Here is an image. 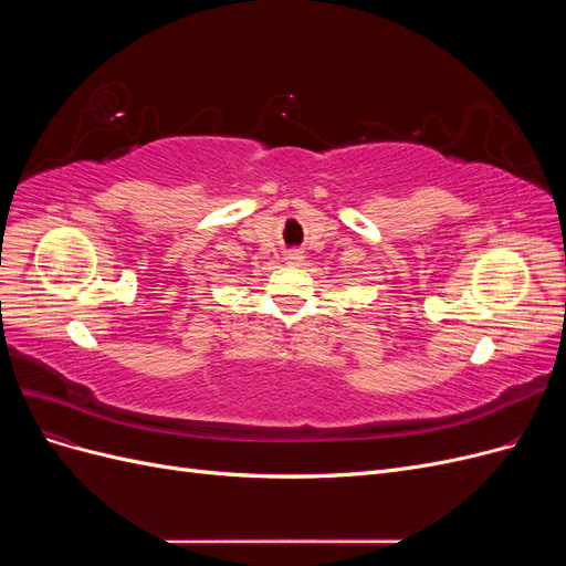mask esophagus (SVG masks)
I'll list each match as a JSON object with an SVG mask.
<instances>
[{"label":"esophagus","instance_id":"1","mask_svg":"<svg viewBox=\"0 0 566 566\" xmlns=\"http://www.w3.org/2000/svg\"><path fill=\"white\" fill-rule=\"evenodd\" d=\"M302 262H304V252H302V250H290V252H285V264L300 266Z\"/></svg>","mask_w":566,"mask_h":566}]
</instances>
